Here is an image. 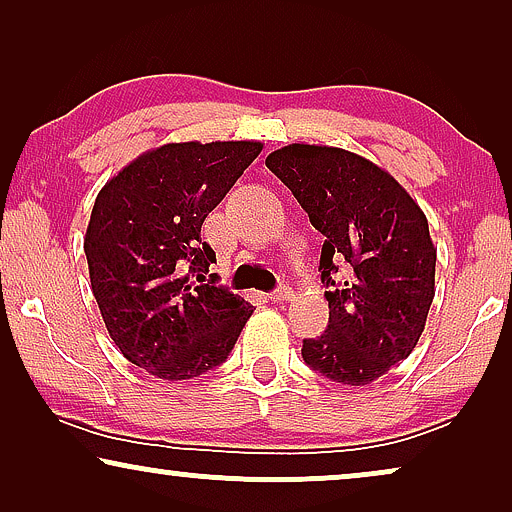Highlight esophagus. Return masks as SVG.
<instances>
[{
    "label": "esophagus",
    "instance_id": "obj_1",
    "mask_svg": "<svg viewBox=\"0 0 512 512\" xmlns=\"http://www.w3.org/2000/svg\"><path fill=\"white\" fill-rule=\"evenodd\" d=\"M291 296H293L291 286H286V284H282V286H277V289L270 293V300H275V303H284V300H289Z\"/></svg>",
    "mask_w": 512,
    "mask_h": 512
}]
</instances>
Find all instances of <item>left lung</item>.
<instances>
[{"label": "left lung", "mask_w": 512, "mask_h": 512, "mask_svg": "<svg viewBox=\"0 0 512 512\" xmlns=\"http://www.w3.org/2000/svg\"><path fill=\"white\" fill-rule=\"evenodd\" d=\"M265 165L326 237L328 328L303 340L305 363L349 387L375 382L408 359L424 331L436 293L429 221L389 172L352 151L289 144ZM340 267L346 279L335 283Z\"/></svg>", "instance_id": "8db88e82"}]
</instances>
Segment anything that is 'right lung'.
<instances>
[{
	"instance_id": "1",
	"label": "right lung",
	"mask_w": 512,
	"mask_h": 512,
	"mask_svg": "<svg viewBox=\"0 0 512 512\" xmlns=\"http://www.w3.org/2000/svg\"><path fill=\"white\" fill-rule=\"evenodd\" d=\"M261 142H181L146 151L97 193L83 240L104 326L137 368L193 380L228 359L254 312L216 286L207 214L261 153Z\"/></svg>"
}]
</instances>
